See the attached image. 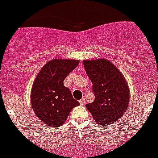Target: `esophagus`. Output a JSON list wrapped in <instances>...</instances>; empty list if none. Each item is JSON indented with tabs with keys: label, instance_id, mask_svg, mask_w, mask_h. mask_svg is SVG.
<instances>
[{
	"label": "esophagus",
	"instance_id": "1",
	"mask_svg": "<svg viewBox=\"0 0 158 158\" xmlns=\"http://www.w3.org/2000/svg\"><path fill=\"white\" fill-rule=\"evenodd\" d=\"M79 103H80V105H81V106H84V105H85V103H86V101H85V98H82V99H80L79 100Z\"/></svg>",
	"mask_w": 158,
	"mask_h": 158
}]
</instances>
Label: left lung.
<instances>
[{
	"mask_svg": "<svg viewBox=\"0 0 158 158\" xmlns=\"http://www.w3.org/2000/svg\"><path fill=\"white\" fill-rule=\"evenodd\" d=\"M84 69L92 83L95 100L86 105L92 118L101 126H108L121 118L128 107L129 88L116 66L106 59L85 60Z\"/></svg>",
	"mask_w": 158,
	"mask_h": 158,
	"instance_id": "obj_1",
	"label": "left lung"
}]
</instances>
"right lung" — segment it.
Segmentation results:
<instances>
[{
    "label": "right lung",
    "mask_w": 158,
    "mask_h": 158,
    "mask_svg": "<svg viewBox=\"0 0 158 158\" xmlns=\"http://www.w3.org/2000/svg\"><path fill=\"white\" fill-rule=\"evenodd\" d=\"M78 64L77 60L53 59L44 65L35 78L31 101L34 113L44 123L52 127L62 125L71 110L80 105L63 84Z\"/></svg>",
    "instance_id": "add662e5"
}]
</instances>
